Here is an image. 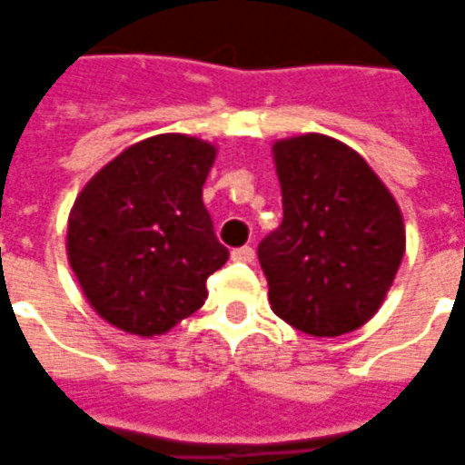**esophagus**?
Instances as JSON below:
<instances>
[{"label":"esophagus","instance_id":"1","mask_svg":"<svg viewBox=\"0 0 465 465\" xmlns=\"http://www.w3.org/2000/svg\"><path fill=\"white\" fill-rule=\"evenodd\" d=\"M232 260H235V262H252V260H255V250L250 245L237 247V250H232Z\"/></svg>","mask_w":465,"mask_h":465}]
</instances>
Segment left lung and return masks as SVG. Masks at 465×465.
Wrapping results in <instances>:
<instances>
[{"instance_id": "left-lung-1", "label": "left lung", "mask_w": 465, "mask_h": 465, "mask_svg": "<svg viewBox=\"0 0 465 465\" xmlns=\"http://www.w3.org/2000/svg\"><path fill=\"white\" fill-rule=\"evenodd\" d=\"M274 163L282 223L257 247L274 314L314 337L359 330L401 265V210L367 161L330 135L277 141Z\"/></svg>"}]
</instances>
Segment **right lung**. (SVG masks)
Instances as JSON below:
<instances>
[{"mask_svg":"<svg viewBox=\"0 0 465 465\" xmlns=\"http://www.w3.org/2000/svg\"><path fill=\"white\" fill-rule=\"evenodd\" d=\"M215 145L163 134L125 148L86 183L69 215L71 270L91 307L138 337L173 330L228 262L203 185Z\"/></svg>","mask_w":465,"mask_h":465,"instance_id":"add662e5","label":"right lung"}]
</instances>
